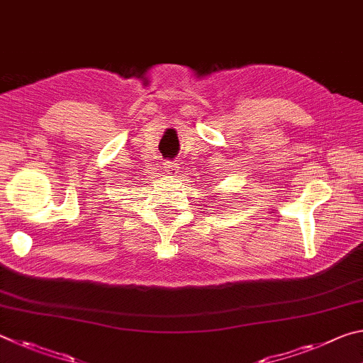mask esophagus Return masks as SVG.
<instances>
[{
	"label": "esophagus",
	"mask_w": 363,
	"mask_h": 363,
	"mask_svg": "<svg viewBox=\"0 0 363 363\" xmlns=\"http://www.w3.org/2000/svg\"><path fill=\"white\" fill-rule=\"evenodd\" d=\"M163 164H164V171H167L169 176H176L177 173H179V164H177V163H174V162H164Z\"/></svg>",
	"instance_id": "1"
}]
</instances>
